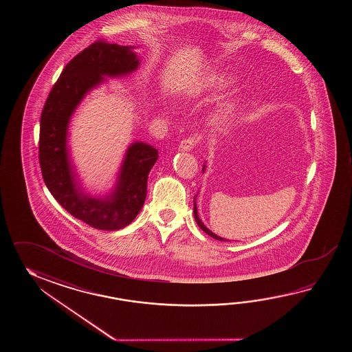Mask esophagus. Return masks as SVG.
<instances>
[{
  "label": "esophagus",
  "instance_id": "esophagus-1",
  "mask_svg": "<svg viewBox=\"0 0 352 352\" xmlns=\"http://www.w3.org/2000/svg\"><path fill=\"white\" fill-rule=\"evenodd\" d=\"M196 146V140L194 137H188L185 138L179 142V150L181 151H191Z\"/></svg>",
  "mask_w": 352,
  "mask_h": 352
}]
</instances>
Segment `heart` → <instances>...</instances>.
<instances>
[{
	"instance_id": "obj_1",
	"label": "heart",
	"mask_w": 352,
	"mask_h": 352,
	"mask_svg": "<svg viewBox=\"0 0 352 352\" xmlns=\"http://www.w3.org/2000/svg\"><path fill=\"white\" fill-rule=\"evenodd\" d=\"M228 84H229L228 79L223 75L210 74L202 80L199 88L202 90L217 91V90H223L226 88ZM232 114H234V104L228 103V104L221 105L217 108V111L211 113L210 124L217 129H221L229 123V120H232Z\"/></svg>"
}]
</instances>
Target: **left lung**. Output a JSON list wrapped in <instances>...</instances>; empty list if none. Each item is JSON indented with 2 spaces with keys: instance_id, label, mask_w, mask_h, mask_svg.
<instances>
[{
  "instance_id": "1",
  "label": "left lung",
  "mask_w": 352,
  "mask_h": 352,
  "mask_svg": "<svg viewBox=\"0 0 352 352\" xmlns=\"http://www.w3.org/2000/svg\"><path fill=\"white\" fill-rule=\"evenodd\" d=\"M202 171H205V165H204V167H202ZM194 217L195 220H196V223H197V225L201 228L202 230L204 232H206L208 235H210L211 238H214V239L217 240H221V241H226V239H224V238H220V236H217V234H214L212 232H210L209 229L204 225V223H202L201 220H200V217H199V215H197V209H196V205H195L194 202Z\"/></svg>"
}]
</instances>
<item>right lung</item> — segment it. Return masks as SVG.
Wrapping results in <instances>:
<instances>
[{
    "instance_id": "add662e5",
    "label": "right lung",
    "mask_w": 352,
    "mask_h": 352,
    "mask_svg": "<svg viewBox=\"0 0 352 352\" xmlns=\"http://www.w3.org/2000/svg\"><path fill=\"white\" fill-rule=\"evenodd\" d=\"M138 65L131 46L98 40L67 63L41 112L38 161L46 187L69 214L99 230H118L135 220L146 200L148 173L158 151L146 143H132L111 196L93 197L84 194L74 179L67 147V124L85 94L103 82V75H127Z\"/></svg>"
}]
</instances>
